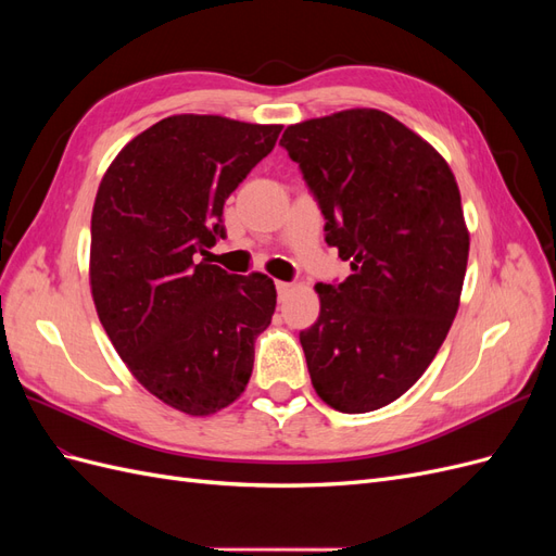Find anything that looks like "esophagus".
<instances>
[{
	"instance_id": "34e87169",
	"label": "esophagus",
	"mask_w": 556,
	"mask_h": 556,
	"mask_svg": "<svg viewBox=\"0 0 556 556\" xmlns=\"http://www.w3.org/2000/svg\"><path fill=\"white\" fill-rule=\"evenodd\" d=\"M292 290V285L290 282H282V280H278L276 282V292H278V299H282L285 294H288Z\"/></svg>"
}]
</instances>
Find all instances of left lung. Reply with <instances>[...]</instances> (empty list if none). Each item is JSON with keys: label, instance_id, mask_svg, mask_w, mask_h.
Instances as JSON below:
<instances>
[{"label": "left lung", "instance_id": "1", "mask_svg": "<svg viewBox=\"0 0 556 556\" xmlns=\"http://www.w3.org/2000/svg\"><path fill=\"white\" fill-rule=\"evenodd\" d=\"M280 146L352 274L317 282L319 317L299 333L327 406L371 413L406 394L443 345L468 262L447 162L396 117L350 109L290 125Z\"/></svg>", "mask_w": 556, "mask_h": 556}]
</instances>
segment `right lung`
Segmentation results:
<instances>
[{
    "instance_id": "add662e5",
    "label": "right lung",
    "mask_w": 556,
    "mask_h": 556,
    "mask_svg": "<svg viewBox=\"0 0 556 556\" xmlns=\"http://www.w3.org/2000/svg\"><path fill=\"white\" fill-rule=\"evenodd\" d=\"M282 125L172 115L131 139L99 182L90 288L99 323L150 394L188 415L237 401L276 285L211 264L223 208ZM202 257L199 258L198 255Z\"/></svg>"
}]
</instances>
